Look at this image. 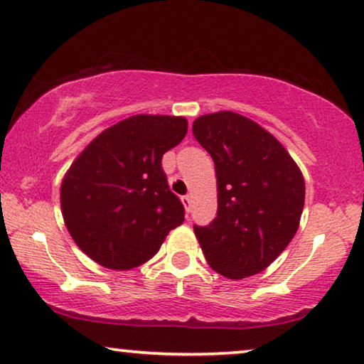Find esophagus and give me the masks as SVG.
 Here are the masks:
<instances>
[{
    "mask_svg": "<svg viewBox=\"0 0 364 364\" xmlns=\"http://www.w3.org/2000/svg\"><path fill=\"white\" fill-rule=\"evenodd\" d=\"M182 203H183V207H186V212H191V207H192L191 196H183L182 197Z\"/></svg>",
    "mask_w": 364,
    "mask_h": 364,
    "instance_id": "obj_1",
    "label": "esophagus"
}]
</instances>
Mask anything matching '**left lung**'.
Returning a JSON list of instances; mask_svg holds the SVG:
<instances>
[{
    "label": "left lung",
    "mask_w": 364,
    "mask_h": 364,
    "mask_svg": "<svg viewBox=\"0 0 364 364\" xmlns=\"http://www.w3.org/2000/svg\"><path fill=\"white\" fill-rule=\"evenodd\" d=\"M197 142L215 164L218 208L207 227L193 225L213 270L240 280L265 270L300 225L305 181L287 149L237 112L193 121Z\"/></svg>",
    "instance_id": "obj_1"
}]
</instances>
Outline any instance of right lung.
<instances>
[{"label":"right lung","mask_w":364,"mask_h":364,"mask_svg":"<svg viewBox=\"0 0 364 364\" xmlns=\"http://www.w3.org/2000/svg\"><path fill=\"white\" fill-rule=\"evenodd\" d=\"M186 134V117L137 114L102 131L79 154L63 178L61 210L89 258L111 270H131L151 260L183 222L162 156Z\"/></svg>","instance_id":"obj_1"}]
</instances>
